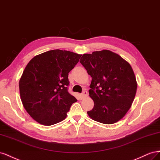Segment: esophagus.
I'll return each instance as SVG.
<instances>
[{
    "instance_id": "obj_1",
    "label": "esophagus",
    "mask_w": 160,
    "mask_h": 160,
    "mask_svg": "<svg viewBox=\"0 0 160 160\" xmlns=\"http://www.w3.org/2000/svg\"><path fill=\"white\" fill-rule=\"evenodd\" d=\"M87 96H88L87 91L84 90V91H83V92L80 94V97H81L82 98H86V97H87Z\"/></svg>"
}]
</instances>
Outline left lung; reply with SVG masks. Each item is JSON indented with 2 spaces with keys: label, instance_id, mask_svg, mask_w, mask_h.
I'll return each instance as SVG.
<instances>
[{
  "label": "left lung",
  "instance_id": "8db88e82",
  "mask_svg": "<svg viewBox=\"0 0 160 160\" xmlns=\"http://www.w3.org/2000/svg\"><path fill=\"white\" fill-rule=\"evenodd\" d=\"M80 62L92 78L88 92L94 105L88 116L107 125L121 119L131 107L138 87L131 65L109 50L85 53Z\"/></svg>",
  "mask_w": 160,
  "mask_h": 160
}]
</instances>
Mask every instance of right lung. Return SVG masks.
Returning <instances> with one entry per match:
<instances>
[{
	"mask_svg": "<svg viewBox=\"0 0 160 160\" xmlns=\"http://www.w3.org/2000/svg\"><path fill=\"white\" fill-rule=\"evenodd\" d=\"M82 55L53 49L31 59L19 81L21 99L35 121L49 126L63 121L77 100L68 91V73Z\"/></svg>",
	"mask_w": 160,
	"mask_h": 160,
	"instance_id": "right-lung-1",
	"label": "right lung"
}]
</instances>
